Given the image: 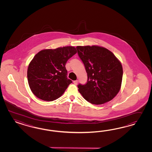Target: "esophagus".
I'll list each match as a JSON object with an SVG mask.
<instances>
[{
  "label": "esophagus",
  "mask_w": 152,
  "mask_h": 152,
  "mask_svg": "<svg viewBox=\"0 0 152 152\" xmlns=\"http://www.w3.org/2000/svg\"><path fill=\"white\" fill-rule=\"evenodd\" d=\"M73 83H74V84H75V85H76L78 83V80H75V81H73Z\"/></svg>",
  "instance_id": "34e87169"
}]
</instances>
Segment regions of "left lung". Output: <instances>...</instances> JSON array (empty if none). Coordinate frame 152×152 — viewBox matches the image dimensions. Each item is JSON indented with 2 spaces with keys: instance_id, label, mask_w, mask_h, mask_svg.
<instances>
[{
  "instance_id": "obj_1",
  "label": "left lung",
  "mask_w": 152,
  "mask_h": 152,
  "mask_svg": "<svg viewBox=\"0 0 152 152\" xmlns=\"http://www.w3.org/2000/svg\"><path fill=\"white\" fill-rule=\"evenodd\" d=\"M76 48L88 74V82L78 85V91L92 104L110 101L121 86L123 71L120 61L103 47L78 46Z\"/></svg>"
}]
</instances>
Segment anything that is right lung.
<instances>
[{
    "label": "right lung",
    "instance_id": "1",
    "mask_svg": "<svg viewBox=\"0 0 152 152\" xmlns=\"http://www.w3.org/2000/svg\"><path fill=\"white\" fill-rule=\"evenodd\" d=\"M77 52L73 46L45 49L38 52L28 65L27 78L32 92L44 101L59 98L72 83L65 65Z\"/></svg>",
    "mask_w": 152,
    "mask_h": 152
}]
</instances>
